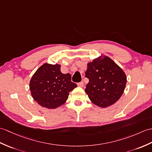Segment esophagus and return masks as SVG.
Returning a JSON list of instances; mask_svg holds the SVG:
<instances>
[{"instance_id": "34e87169", "label": "esophagus", "mask_w": 152, "mask_h": 152, "mask_svg": "<svg viewBox=\"0 0 152 152\" xmlns=\"http://www.w3.org/2000/svg\"><path fill=\"white\" fill-rule=\"evenodd\" d=\"M77 86L82 87H83V86H84V83H83V82H79V83H77Z\"/></svg>"}]
</instances>
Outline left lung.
Segmentation results:
<instances>
[{"label": "left lung", "instance_id": "left-lung-1", "mask_svg": "<svg viewBox=\"0 0 152 152\" xmlns=\"http://www.w3.org/2000/svg\"><path fill=\"white\" fill-rule=\"evenodd\" d=\"M86 77L89 81L85 91L91 102L101 107L115 104L121 97L127 82L124 72L107 56L88 63Z\"/></svg>", "mask_w": 152, "mask_h": 152}]
</instances>
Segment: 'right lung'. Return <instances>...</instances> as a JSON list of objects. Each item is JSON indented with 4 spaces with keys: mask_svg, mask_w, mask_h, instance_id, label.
I'll use <instances>...</instances> for the list:
<instances>
[{
    "mask_svg": "<svg viewBox=\"0 0 152 152\" xmlns=\"http://www.w3.org/2000/svg\"><path fill=\"white\" fill-rule=\"evenodd\" d=\"M60 65L45 63L35 72L30 82V89L35 101L48 109H56L67 100L70 91L77 85L72 82L69 73L63 74Z\"/></svg>",
    "mask_w": 152,
    "mask_h": 152,
    "instance_id": "1",
    "label": "right lung"
}]
</instances>
